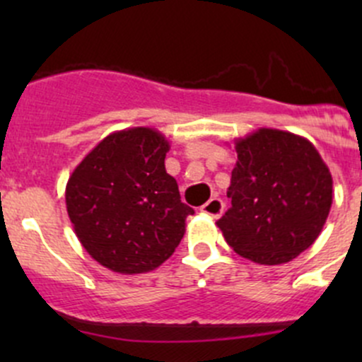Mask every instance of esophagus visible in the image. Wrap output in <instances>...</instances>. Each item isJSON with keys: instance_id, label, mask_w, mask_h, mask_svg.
<instances>
[{"instance_id": "obj_1", "label": "esophagus", "mask_w": 362, "mask_h": 362, "mask_svg": "<svg viewBox=\"0 0 362 362\" xmlns=\"http://www.w3.org/2000/svg\"><path fill=\"white\" fill-rule=\"evenodd\" d=\"M202 211L203 214L210 215V217L218 218L222 215V211H224V202H222L221 198H211L210 202H206L203 204Z\"/></svg>"}]
</instances>
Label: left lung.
Wrapping results in <instances>:
<instances>
[{
	"label": "left lung",
	"instance_id": "left-lung-1",
	"mask_svg": "<svg viewBox=\"0 0 362 362\" xmlns=\"http://www.w3.org/2000/svg\"><path fill=\"white\" fill-rule=\"evenodd\" d=\"M228 198L217 221L236 254L259 264L293 261L317 240L333 203V178L317 148L289 131L261 127L236 140Z\"/></svg>",
	"mask_w": 362,
	"mask_h": 362
}]
</instances>
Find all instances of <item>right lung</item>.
<instances>
[{
	"label": "right lung",
	"instance_id": "add662e5",
	"mask_svg": "<svg viewBox=\"0 0 362 362\" xmlns=\"http://www.w3.org/2000/svg\"><path fill=\"white\" fill-rule=\"evenodd\" d=\"M166 138L152 127L115 131L73 170L66 210L75 235L94 261L122 275L163 264L194 214L166 173Z\"/></svg>",
	"mask_w": 362,
	"mask_h": 362
}]
</instances>
